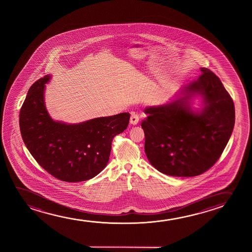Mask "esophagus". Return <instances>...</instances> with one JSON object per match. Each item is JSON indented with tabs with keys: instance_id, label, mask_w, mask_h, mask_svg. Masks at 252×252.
<instances>
[{
	"instance_id": "1",
	"label": "esophagus",
	"mask_w": 252,
	"mask_h": 252,
	"mask_svg": "<svg viewBox=\"0 0 252 252\" xmlns=\"http://www.w3.org/2000/svg\"><path fill=\"white\" fill-rule=\"evenodd\" d=\"M138 121H139V118H138V114L135 112H131V118H130V124L136 126L138 124Z\"/></svg>"
}]
</instances>
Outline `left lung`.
<instances>
[{"label": "left lung", "mask_w": 252, "mask_h": 252, "mask_svg": "<svg viewBox=\"0 0 252 252\" xmlns=\"http://www.w3.org/2000/svg\"><path fill=\"white\" fill-rule=\"evenodd\" d=\"M183 87L170 101L145 107V152L153 167L171 176H199L210 169L227 145L235 124L233 100L210 69ZM195 96L202 107L192 109Z\"/></svg>", "instance_id": "1"}]
</instances>
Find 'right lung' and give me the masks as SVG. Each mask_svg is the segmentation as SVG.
<instances>
[{
    "label": "right lung",
    "mask_w": 252,
    "mask_h": 252,
    "mask_svg": "<svg viewBox=\"0 0 252 252\" xmlns=\"http://www.w3.org/2000/svg\"><path fill=\"white\" fill-rule=\"evenodd\" d=\"M51 77L46 75L28 90L20 112L21 137L38 164L56 178L68 183L91 179L107 166L112 141L127 128L130 114L78 124L53 121L45 104Z\"/></svg>",
    "instance_id": "right-lung-1"
}]
</instances>
